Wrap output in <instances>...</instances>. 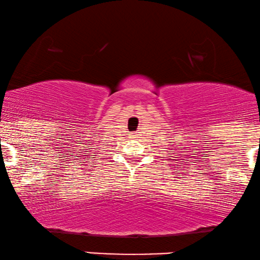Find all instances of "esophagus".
I'll return each instance as SVG.
<instances>
[{
	"instance_id": "34e87169",
	"label": "esophagus",
	"mask_w": 260,
	"mask_h": 260,
	"mask_svg": "<svg viewBox=\"0 0 260 260\" xmlns=\"http://www.w3.org/2000/svg\"><path fill=\"white\" fill-rule=\"evenodd\" d=\"M133 136H136V135H133Z\"/></svg>"
}]
</instances>
